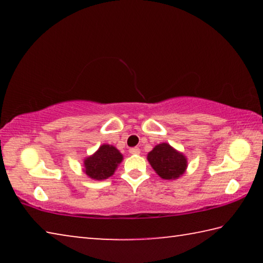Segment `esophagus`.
Returning <instances> with one entry per match:
<instances>
[{"instance_id": "34e87169", "label": "esophagus", "mask_w": 263, "mask_h": 263, "mask_svg": "<svg viewBox=\"0 0 263 263\" xmlns=\"http://www.w3.org/2000/svg\"><path fill=\"white\" fill-rule=\"evenodd\" d=\"M128 152H130V154H132V155H138V154H140V148L133 147V148H130Z\"/></svg>"}]
</instances>
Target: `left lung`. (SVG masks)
I'll list each match as a JSON object with an SVG mask.
<instances>
[{"instance_id": "left-lung-1", "label": "left lung", "mask_w": 263, "mask_h": 263, "mask_svg": "<svg viewBox=\"0 0 263 263\" xmlns=\"http://www.w3.org/2000/svg\"><path fill=\"white\" fill-rule=\"evenodd\" d=\"M147 160L154 172L161 179L168 181L179 179L188 167V159L185 155L168 142H161L154 146L147 154Z\"/></svg>"}]
</instances>
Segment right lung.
Wrapping results in <instances>:
<instances>
[{"instance_id": "add662e5", "label": "right lung", "mask_w": 263, "mask_h": 263, "mask_svg": "<svg viewBox=\"0 0 263 263\" xmlns=\"http://www.w3.org/2000/svg\"><path fill=\"white\" fill-rule=\"evenodd\" d=\"M122 161L123 154L114 145L103 144L95 153L83 159L82 172L89 179L103 181L115 174Z\"/></svg>"}]
</instances>
